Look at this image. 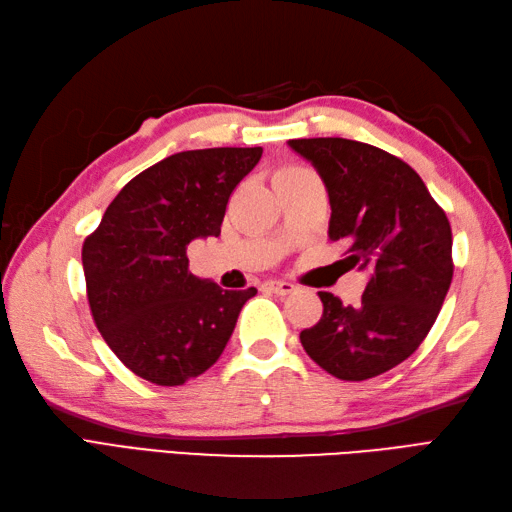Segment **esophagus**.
Returning a JSON list of instances; mask_svg holds the SVG:
<instances>
[{"mask_svg": "<svg viewBox=\"0 0 512 512\" xmlns=\"http://www.w3.org/2000/svg\"><path fill=\"white\" fill-rule=\"evenodd\" d=\"M266 288L270 290V292H275V295H292V292L297 290V286L295 284H290V281H266Z\"/></svg>", "mask_w": 512, "mask_h": 512, "instance_id": "1", "label": "esophagus"}]
</instances>
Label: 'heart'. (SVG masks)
<instances>
[{"label":"heart","mask_w":512,"mask_h":512,"mask_svg":"<svg viewBox=\"0 0 512 512\" xmlns=\"http://www.w3.org/2000/svg\"><path fill=\"white\" fill-rule=\"evenodd\" d=\"M284 171H301L299 167H288V169H284ZM281 173V171H279Z\"/></svg>","instance_id":"obj_1"}]
</instances>
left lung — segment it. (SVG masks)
I'll return each instance as SVG.
<instances>
[{
  "instance_id": "obj_1",
  "label": "left lung",
  "mask_w": 512,
  "mask_h": 512,
  "mask_svg": "<svg viewBox=\"0 0 512 512\" xmlns=\"http://www.w3.org/2000/svg\"><path fill=\"white\" fill-rule=\"evenodd\" d=\"M330 195L332 242L367 270L361 306L319 292L323 317L301 332L314 363L341 380H367L405 361L429 334L453 279L451 224L407 162L347 138H297Z\"/></svg>"
}]
</instances>
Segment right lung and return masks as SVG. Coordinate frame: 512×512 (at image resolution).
I'll use <instances>...</instances> for the list:
<instances>
[{
	"label": "right lung",
	"instance_id": "add662e5",
	"mask_svg": "<svg viewBox=\"0 0 512 512\" xmlns=\"http://www.w3.org/2000/svg\"><path fill=\"white\" fill-rule=\"evenodd\" d=\"M262 147L180 151L129 180L85 239L96 328L140 378L176 387L204 374L255 288L222 290L189 273L187 246L220 235L228 198Z\"/></svg>",
	"mask_w": 512,
	"mask_h": 512
}]
</instances>
